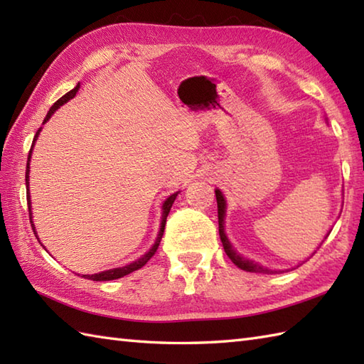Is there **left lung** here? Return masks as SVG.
<instances>
[{"label": "left lung", "mask_w": 364, "mask_h": 364, "mask_svg": "<svg viewBox=\"0 0 364 364\" xmlns=\"http://www.w3.org/2000/svg\"><path fill=\"white\" fill-rule=\"evenodd\" d=\"M215 198H218V218H219V236H220V241L223 245V250L228 255V258L235 262V264L242 269L247 270V272H257V274H270L274 272V270L266 269L259 266L258 262H253L252 259H247L244 257H241L235 249L233 245L230 244L228 237L225 236V228H223V219H225V198H223L222 192L219 189H215Z\"/></svg>", "instance_id": "1"}]
</instances>
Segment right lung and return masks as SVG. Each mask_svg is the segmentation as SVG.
I'll use <instances>...</instances> for the list:
<instances>
[{
    "label": "right lung",
    "mask_w": 364,
    "mask_h": 364,
    "mask_svg": "<svg viewBox=\"0 0 364 364\" xmlns=\"http://www.w3.org/2000/svg\"><path fill=\"white\" fill-rule=\"evenodd\" d=\"M78 89H80V84H78V86H76L75 89H72L70 92H67V94H65L64 97H60V98L58 100V102L54 103V105L50 107V111H48V114H46V117H45V120H43V123L51 117V115L54 114V111H56L59 106H63L64 103H67V102H68V100L73 98V97L76 95V92H78ZM38 133H41V128L37 129V133H36V136H34L33 146H34V142L37 141ZM33 146H31V151H33ZM31 151H29V154H28V164H26V188L29 186V159H31ZM176 196H178V192H176V194H172V196H170V197L166 200V202H164V205H162V220H161V228H159V235H158V237H156V242H154V245L151 247V249H150L149 252H146V253L144 255L142 258H139L137 261L131 262V264H128V266L117 267V269H111V270H105V272L94 274V275H82V277H84V278H89V280H94V282L117 280V278L125 277V275H128V274H131V272H134V270L141 269L142 266H145L146 262H149V259H150V258L153 257V255L156 253V250H158V247H159V244H161V239H162V235H164V227H166L167 215H168V213H170V208H172V205H173V202H175ZM26 200H28V210H29L31 227H33V231H34V235H36V237H37V233H36V228H34L33 219H31V206H29V203H31V198H29V189H26ZM37 239H38V237H37Z\"/></svg>",
    "instance_id": "right-lung-1"
}]
</instances>
